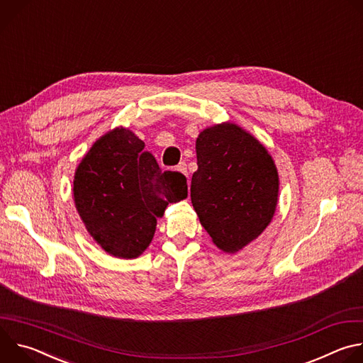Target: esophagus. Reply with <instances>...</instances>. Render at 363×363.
<instances>
[{
  "label": "esophagus",
  "instance_id": "1",
  "mask_svg": "<svg viewBox=\"0 0 363 363\" xmlns=\"http://www.w3.org/2000/svg\"><path fill=\"white\" fill-rule=\"evenodd\" d=\"M177 171H179L181 174H184L185 177H188V168H186V164H185V162H181V164L177 167Z\"/></svg>",
  "mask_w": 363,
  "mask_h": 363
}]
</instances>
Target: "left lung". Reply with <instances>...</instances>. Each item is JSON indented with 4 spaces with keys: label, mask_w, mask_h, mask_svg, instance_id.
<instances>
[{
    "label": "left lung",
    "mask_w": 363,
    "mask_h": 363,
    "mask_svg": "<svg viewBox=\"0 0 363 363\" xmlns=\"http://www.w3.org/2000/svg\"><path fill=\"white\" fill-rule=\"evenodd\" d=\"M191 202L201 225L224 252H237L272 223L279 172L267 147L241 126L223 122L199 132Z\"/></svg>",
    "instance_id": "left-lung-1"
}]
</instances>
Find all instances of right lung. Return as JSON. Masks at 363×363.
<instances>
[{"mask_svg":"<svg viewBox=\"0 0 363 363\" xmlns=\"http://www.w3.org/2000/svg\"><path fill=\"white\" fill-rule=\"evenodd\" d=\"M188 196L179 172H162L130 129L101 135L76 168V210L101 250L118 258L139 257L150 244L168 203Z\"/></svg>","mask_w":363,"mask_h":363,"instance_id":"add662e5","label":"right lung"}]
</instances>
